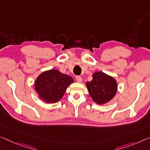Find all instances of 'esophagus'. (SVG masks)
Returning a JSON list of instances; mask_svg holds the SVG:
<instances>
[{
  "label": "esophagus",
  "instance_id": "34e87169",
  "mask_svg": "<svg viewBox=\"0 0 150 150\" xmlns=\"http://www.w3.org/2000/svg\"><path fill=\"white\" fill-rule=\"evenodd\" d=\"M76 80L78 83H81L82 82V77H80V76H77L76 77Z\"/></svg>",
  "mask_w": 150,
  "mask_h": 150
}]
</instances>
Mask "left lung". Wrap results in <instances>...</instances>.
Masks as SVG:
<instances>
[{"label":"left lung","instance_id":"8db88e82","mask_svg":"<svg viewBox=\"0 0 150 150\" xmlns=\"http://www.w3.org/2000/svg\"><path fill=\"white\" fill-rule=\"evenodd\" d=\"M92 77L91 81L86 83V87L93 101L98 105L108 103L117 91L115 79L102 71L95 72Z\"/></svg>","mask_w":150,"mask_h":150}]
</instances>
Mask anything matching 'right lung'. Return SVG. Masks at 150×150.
I'll use <instances>...</instances> for the list:
<instances>
[{
    "mask_svg": "<svg viewBox=\"0 0 150 150\" xmlns=\"http://www.w3.org/2000/svg\"><path fill=\"white\" fill-rule=\"evenodd\" d=\"M73 81L71 76L59 70L50 69L43 71L37 77L35 89L41 100L47 103H54L62 98Z\"/></svg>",
    "mask_w": 150,
    "mask_h": 150,
    "instance_id": "1",
    "label": "right lung"
}]
</instances>
